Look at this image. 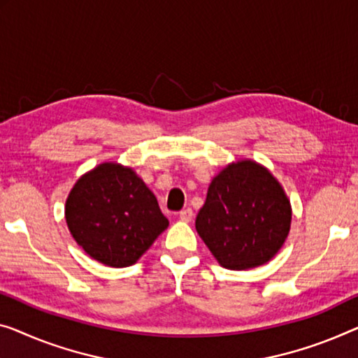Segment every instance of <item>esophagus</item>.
I'll use <instances>...</instances> for the list:
<instances>
[{"instance_id":"1","label":"esophagus","mask_w":358,"mask_h":358,"mask_svg":"<svg viewBox=\"0 0 358 358\" xmlns=\"http://www.w3.org/2000/svg\"><path fill=\"white\" fill-rule=\"evenodd\" d=\"M178 217H180L181 222H191V218H193V210H191V209L180 210Z\"/></svg>"}]
</instances>
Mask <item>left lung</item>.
Returning <instances> with one entry per match:
<instances>
[{
  "mask_svg": "<svg viewBox=\"0 0 358 358\" xmlns=\"http://www.w3.org/2000/svg\"><path fill=\"white\" fill-rule=\"evenodd\" d=\"M291 218L289 197L273 173L241 159L212 178L196 230L223 268L249 270L275 257Z\"/></svg>",
  "mask_w": 358,
  "mask_h": 358,
  "instance_id": "8db88e82",
  "label": "left lung"
}]
</instances>
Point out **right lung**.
Listing matches in <instances>:
<instances>
[{
    "label": "right lung",
    "mask_w": 358,
    "mask_h": 358,
    "mask_svg": "<svg viewBox=\"0 0 358 358\" xmlns=\"http://www.w3.org/2000/svg\"><path fill=\"white\" fill-rule=\"evenodd\" d=\"M66 222L90 257L114 268L138 262L169 220L131 167L103 162L83 173L66 201Z\"/></svg>",
    "instance_id": "right-lung-1"
}]
</instances>
